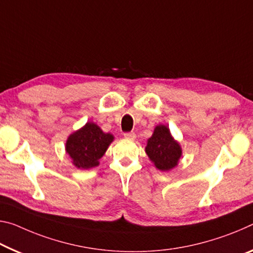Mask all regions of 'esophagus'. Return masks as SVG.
I'll return each mask as SVG.
<instances>
[{"label":"esophagus","mask_w":253,"mask_h":253,"mask_svg":"<svg viewBox=\"0 0 253 253\" xmlns=\"http://www.w3.org/2000/svg\"><path fill=\"white\" fill-rule=\"evenodd\" d=\"M124 136H125V137L128 138V139H133V141L136 138V134L134 133V131H129V133H125V134H124Z\"/></svg>","instance_id":"34e87169"}]
</instances>
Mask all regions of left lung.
Masks as SVG:
<instances>
[{"label": "left lung", "instance_id": "left-lung-1", "mask_svg": "<svg viewBox=\"0 0 253 253\" xmlns=\"http://www.w3.org/2000/svg\"><path fill=\"white\" fill-rule=\"evenodd\" d=\"M145 152L160 171H170L178 166L182 156V148L171 135L166 125L155 126L153 134L147 139Z\"/></svg>", "mask_w": 253, "mask_h": 253}]
</instances>
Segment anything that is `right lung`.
Instances as JSON below:
<instances>
[{
  "mask_svg": "<svg viewBox=\"0 0 253 253\" xmlns=\"http://www.w3.org/2000/svg\"><path fill=\"white\" fill-rule=\"evenodd\" d=\"M114 138V135L105 133L97 124L87 122L67 137L65 151L73 166L87 170L99 166V160L105 155Z\"/></svg>",
  "mask_w": 253,
  "mask_h": 253,
  "instance_id": "obj_1",
  "label": "right lung"
}]
</instances>
